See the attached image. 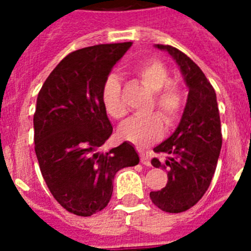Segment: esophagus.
<instances>
[{"mask_svg": "<svg viewBox=\"0 0 251 251\" xmlns=\"http://www.w3.org/2000/svg\"><path fill=\"white\" fill-rule=\"evenodd\" d=\"M139 157H141V162L143 163V165L151 166V161H150V158H148V156L146 154V153L139 152Z\"/></svg>", "mask_w": 251, "mask_h": 251, "instance_id": "esophagus-1", "label": "esophagus"}]
</instances>
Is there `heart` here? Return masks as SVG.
Wrapping results in <instances>:
<instances>
[{
	"mask_svg": "<svg viewBox=\"0 0 251 251\" xmlns=\"http://www.w3.org/2000/svg\"><path fill=\"white\" fill-rule=\"evenodd\" d=\"M136 76L153 93V100L148 110L153 112L157 109L161 114L152 113L145 117H134L121 127V134L124 139L143 147L161 138L165 130L163 122L167 127L177 124L185 106V94L182 85L171 80L167 66L159 60H148L141 64L136 69ZM101 100L112 118L122 119L127 115L128 109L122 94V86L114 76L108 77L104 83Z\"/></svg>",
	"mask_w": 251,
	"mask_h": 251,
	"instance_id": "b5f03b06",
	"label": "heart"
}]
</instances>
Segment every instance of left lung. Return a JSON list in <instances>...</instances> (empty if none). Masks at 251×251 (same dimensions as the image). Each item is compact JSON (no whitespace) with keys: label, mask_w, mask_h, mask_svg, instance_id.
<instances>
[{"label":"left lung","mask_w":251,"mask_h":251,"mask_svg":"<svg viewBox=\"0 0 251 251\" xmlns=\"http://www.w3.org/2000/svg\"><path fill=\"white\" fill-rule=\"evenodd\" d=\"M157 48L176 60L190 89L177 129L153 150L165 153V163L152 159L154 167L168 168V181L162 190L151 192V200L162 211L178 214L196 205L211 183L223 145L221 122L216 93L202 70L174 46Z\"/></svg>","instance_id":"obj_1"}]
</instances>
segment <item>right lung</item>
<instances>
[{
	"instance_id": "add662e5",
	"label": "right lung",
	"mask_w": 251,
	"mask_h": 251,
	"mask_svg": "<svg viewBox=\"0 0 251 251\" xmlns=\"http://www.w3.org/2000/svg\"><path fill=\"white\" fill-rule=\"evenodd\" d=\"M130 46L100 44L66 55L37 95L34 141L40 171L55 200L77 216L101 211L112 197L115 174L139 162L127 142L98 151L113 132L101 89Z\"/></svg>"
}]
</instances>
